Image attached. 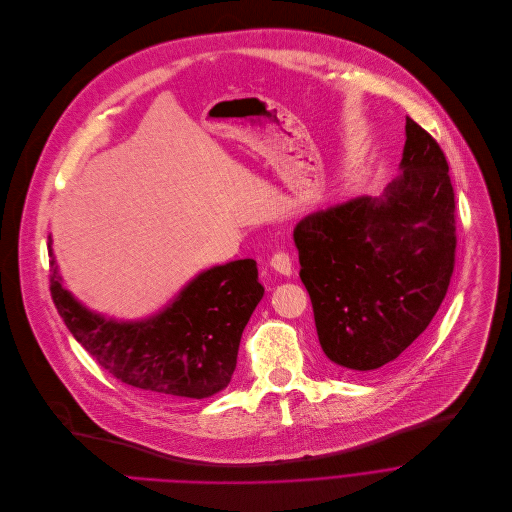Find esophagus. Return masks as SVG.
<instances>
[{
    "instance_id": "esophagus-1",
    "label": "esophagus",
    "mask_w": 512,
    "mask_h": 512,
    "mask_svg": "<svg viewBox=\"0 0 512 512\" xmlns=\"http://www.w3.org/2000/svg\"><path fill=\"white\" fill-rule=\"evenodd\" d=\"M270 266H272L276 272L284 274V276H290V274H292V260H290V254L284 252V250H278V252H274V254L270 256Z\"/></svg>"
}]
</instances>
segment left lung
<instances>
[{
	"instance_id": "obj_1",
	"label": "left lung",
	"mask_w": 512,
	"mask_h": 512,
	"mask_svg": "<svg viewBox=\"0 0 512 512\" xmlns=\"http://www.w3.org/2000/svg\"><path fill=\"white\" fill-rule=\"evenodd\" d=\"M401 175L294 228L319 343L347 375L393 363L432 323L456 262V201L436 139L405 117Z\"/></svg>"
}]
</instances>
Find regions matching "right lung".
<instances>
[{"label":"right lung","instance_id":"1","mask_svg":"<svg viewBox=\"0 0 512 512\" xmlns=\"http://www.w3.org/2000/svg\"><path fill=\"white\" fill-rule=\"evenodd\" d=\"M50 292L74 339L119 381L159 397L203 399L228 387L242 331L264 296L256 260L193 278L159 315L119 323L90 313L60 284L52 246Z\"/></svg>","mask_w":512,"mask_h":512}]
</instances>
